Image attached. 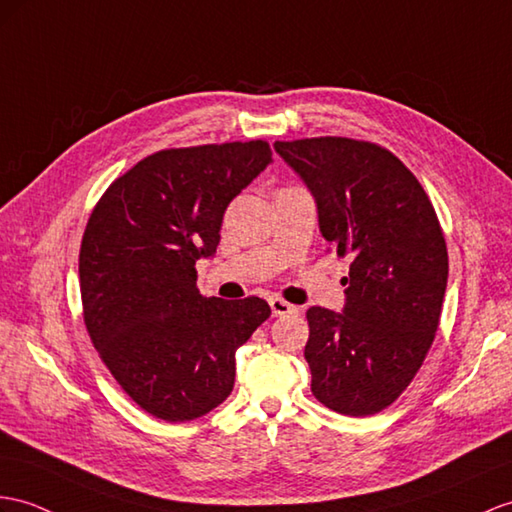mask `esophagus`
<instances>
[{"label": "esophagus", "mask_w": 512, "mask_h": 512, "mask_svg": "<svg viewBox=\"0 0 512 512\" xmlns=\"http://www.w3.org/2000/svg\"><path fill=\"white\" fill-rule=\"evenodd\" d=\"M269 306H271L273 317H284V315H295L297 313V306L289 304L282 297H269Z\"/></svg>", "instance_id": "34e87169"}]
</instances>
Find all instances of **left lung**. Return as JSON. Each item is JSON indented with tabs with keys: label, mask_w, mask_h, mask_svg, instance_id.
I'll use <instances>...</instances> for the list:
<instances>
[{
	"label": "left lung",
	"mask_w": 512,
	"mask_h": 512,
	"mask_svg": "<svg viewBox=\"0 0 512 512\" xmlns=\"http://www.w3.org/2000/svg\"><path fill=\"white\" fill-rule=\"evenodd\" d=\"M313 193L328 252L350 260L343 313L306 310L310 391L334 413L376 415L426 360L447 286V245L404 162L347 136L276 141Z\"/></svg>",
	"instance_id": "8db88e82"
}]
</instances>
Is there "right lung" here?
Segmentation results:
<instances>
[{"label":"right lung","mask_w":512,"mask_h":512,"mask_svg":"<svg viewBox=\"0 0 512 512\" xmlns=\"http://www.w3.org/2000/svg\"><path fill=\"white\" fill-rule=\"evenodd\" d=\"M271 162L267 141L162 149L112 182L86 223L80 293L86 332L132 402L182 423L232 393L234 354L271 308L197 289L228 204Z\"/></svg>","instance_id":"add662e5"}]
</instances>
